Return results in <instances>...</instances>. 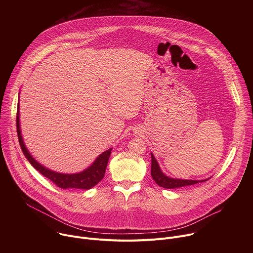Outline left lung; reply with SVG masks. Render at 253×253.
<instances>
[{
	"instance_id": "obj_1",
	"label": "left lung",
	"mask_w": 253,
	"mask_h": 253,
	"mask_svg": "<svg viewBox=\"0 0 253 253\" xmlns=\"http://www.w3.org/2000/svg\"><path fill=\"white\" fill-rule=\"evenodd\" d=\"M151 175L154 181L161 187L167 188V189H174V188H179V187H183V186H188V185H193L199 182H204L208 179L204 180H187V179H178V178H171L167 175H165L161 169L160 166L155 159L154 155L151 153Z\"/></svg>"
}]
</instances>
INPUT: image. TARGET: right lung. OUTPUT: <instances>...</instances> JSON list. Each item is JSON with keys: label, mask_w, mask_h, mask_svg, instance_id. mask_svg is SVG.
Returning a JSON list of instances; mask_svg holds the SVG:
<instances>
[{"label": "right lung", "mask_w": 253, "mask_h": 253, "mask_svg": "<svg viewBox=\"0 0 253 253\" xmlns=\"http://www.w3.org/2000/svg\"><path fill=\"white\" fill-rule=\"evenodd\" d=\"M20 107L18 103V110H17V133L18 138L20 142V146L22 148V151L25 155V157L28 159L30 164L39 171L42 175H44L46 178L50 179L53 183H55L57 186L63 189L67 188H77V189H91L95 185H97L101 180L103 179L106 171V167L108 164V160L111 155L112 148L104 151L102 154H100L95 161L90 165L87 169L79 172V173H73V174H68V173H59L56 171H53L41 163H39L36 160L31 153L28 151L23 137L21 133V127H20Z\"/></svg>", "instance_id": "1"}]
</instances>
